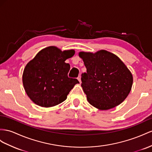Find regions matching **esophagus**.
Returning <instances> with one entry per match:
<instances>
[{
  "label": "esophagus",
  "mask_w": 152,
  "mask_h": 152,
  "mask_svg": "<svg viewBox=\"0 0 152 152\" xmlns=\"http://www.w3.org/2000/svg\"><path fill=\"white\" fill-rule=\"evenodd\" d=\"M77 80H78L80 81V83H81V76H79L78 77H77Z\"/></svg>",
  "instance_id": "1"
}]
</instances>
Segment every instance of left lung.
<instances>
[{
    "label": "left lung",
    "instance_id": "8db88e82",
    "mask_svg": "<svg viewBox=\"0 0 152 152\" xmlns=\"http://www.w3.org/2000/svg\"><path fill=\"white\" fill-rule=\"evenodd\" d=\"M87 72L81 75V87L88 102L99 110L119 105L131 91L133 76L119 58L105 50L80 52Z\"/></svg>",
    "mask_w": 152,
    "mask_h": 152
}]
</instances>
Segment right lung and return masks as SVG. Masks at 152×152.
Masks as SVG:
<instances>
[{
  "instance_id": "obj_1",
  "label": "right lung",
  "mask_w": 152,
  "mask_h": 152,
  "mask_svg": "<svg viewBox=\"0 0 152 152\" xmlns=\"http://www.w3.org/2000/svg\"><path fill=\"white\" fill-rule=\"evenodd\" d=\"M75 50H61L49 46L37 53L26 65L22 82L26 94L38 106L51 107L62 103L79 81L69 77L70 65L65 61L74 56Z\"/></svg>"
}]
</instances>
